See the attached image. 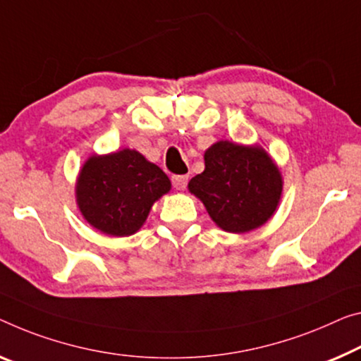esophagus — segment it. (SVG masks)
<instances>
[{"label": "esophagus", "instance_id": "1", "mask_svg": "<svg viewBox=\"0 0 361 361\" xmlns=\"http://www.w3.org/2000/svg\"><path fill=\"white\" fill-rule=\"evenodd\" d=\"M187 182H188V176L185 174L173 176V185L177 188V190H184L187 187Z\"/></svg>", "mask_w": 361, "mask_h": 361}]
</instances>
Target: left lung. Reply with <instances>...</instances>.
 I'll return each instance as SVG.
<instances>
[{"mask_svg":"<svg viewBox=\"0 0 361 361\" xmlns=\"http://www.w3.org/2000/svg\"><path fill=\"white\" fill-rule=\"evenodd\" d=\"M188 190L221 229L242 234L264 224L279 203L282 179L264 149L218 142L204 153V171Z\"/></svg>","mask_w":361,"mask_h":361,"instance_id":"8db88e82","label":"left lung"}]
</instances>
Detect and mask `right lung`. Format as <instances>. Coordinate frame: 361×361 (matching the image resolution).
<instances>
[{
	"label": "right lung",
	"mask_w": 361,
	"mask_h": 361,
	"mask_svg": "<svg viewBox=\"0 0 361 361\" xmlns=\"http://www.w3.org/2000/svg\"><path fill=\"white\" fill-rule=\"evenodd\" d=\"M171 182L157 164L135 149L92 157L77 180V203L84 218L104 234L124 237L140 229L153 203Z\"/></svg>",
	"instance_id": "1"
}]
</instances>
